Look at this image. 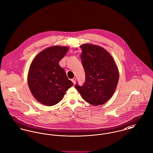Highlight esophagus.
Masks as SVG:
<instances>
[{
  "instance_id": "1",
  "label": "esophagus",
  "mask_w": 153,
  "mask_h": 153,
  "mask_svg": "<svg viewBox=\"0 0 153 153\" xmlns=\"http://www.w3.org/2000/svg\"><path fill=\"white\" fill-rule=\"evenodd\" d=\"M71 81H72V82H73L74 84H75L76 81V79L75 77H74L73 79H71Z\"/></svg>"
}]
</instances>
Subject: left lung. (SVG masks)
<instances>
[{"label":"left lung","mask_w":153,"mask_h":153,"mask_svg":"<svg viewBox=\"0 0 153 153\" xmlns=\"http://www.w3.org/2000/svg\"><path fill=\"white\" fill-rule=\"evenodd\" d=\"M81 59L85 80L82 86L75 87L82 98L93 105H102L114 93L119 80L118 67L112 56L105 49L85 44Z\"/></svg>","instance_id":"left-lung-1"}]
</instances>
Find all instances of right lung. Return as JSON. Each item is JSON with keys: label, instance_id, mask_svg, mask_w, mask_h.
<instances>
[{"label": "right lung", "instance_id": "add662e5", "mask_svg": "<svg viewBox=\"0 0 153 153\" xmlns=\"http://www.w3.org/2000/svg\"><path fill=\"white\" fill-rule=\"evenodd\" d=\"M68 49L60 46L48 48L36 56L30 65L28 74L29 88L35 99L42 104H57L73 85L59 64Z\"/></svg>", "mask_w": 153, "mask_h": 153}]
</instances>
